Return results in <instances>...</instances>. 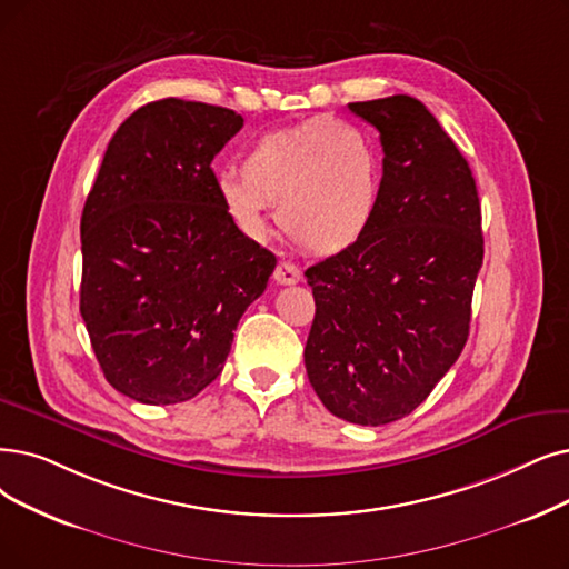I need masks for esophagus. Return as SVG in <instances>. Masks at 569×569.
I'll return each instance as SVG.
<instances>
[{
  "mask_svg": "<svg viewBox=\"0 0 569 569\" xmlns=\"http://www.w3.org/2000/svg\"><path fill=\"white\" fill-rule=\"evenodd\" d=\"M272 278H276L278 284H293V282L301 280V270L289 261H280L276 272H272Z\"/></svg>",
  "mask_w": 569,
  "mask_h": 569,
  "instance_id": "esophagus-1",
  "label": "esophagus"
}]
</instances>
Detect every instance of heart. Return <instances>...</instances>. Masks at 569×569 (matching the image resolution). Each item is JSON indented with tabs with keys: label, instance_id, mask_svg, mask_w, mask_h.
Masks as SVG:
<instances>
[{
	"label": "heart",
	"instance_id": "heart-1",
	"mask_svg": "<svg viewBox=\"0 0 569 569\" xmlns=\"http://www.w3.org/2000/svg\"><path fill=\"white\" fill-rule=\"evenodd\" d=\"M242 177H219L226 212L249 238L268 231V206L303 249L333 257L355 247L378 212L380 156L361 128L331 117L261 134L242 156Z\"/></svg>",
	"mask_w": 569,
	"mask_h": 569
}]
</instances>
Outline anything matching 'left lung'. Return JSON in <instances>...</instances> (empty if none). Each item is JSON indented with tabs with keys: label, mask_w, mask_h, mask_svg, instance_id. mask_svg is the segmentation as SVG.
Returning a JSON list of instances; mask_svg holds the SVG:
<instances>
[{
	"label": "left lung",
	"mask_w": 569,
	"mask_h": 569,
	"mask_svg": "<svg viewBox=\"0 0 569 569\" xmlns=\"http://www.w3.org/2000/svg\"><path fill=\"white\" fill-rule=\"evenodd\" d=\"M348 107L380 132V200L367 236L306 270L315 320L303 359L329 413L378 427L413 413L467 343L481 202L465 156L420 100Z\"/></svg>",
	"instance_id": "1"
}]
</instances>
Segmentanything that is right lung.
I'll return each instance as SVG.
<instances>
[{
	"label": "right lung",
	"instance_id": "right-lung-1",
	"mask_svg": "<svg viewBox=\"0 0 569 569\" xmlns=\"http://www.w3.org/2000/svg\"><path fill=\"white\" fill-rule=\"evenodd\" d=\"M233 109L166 98L104 151L81 214V317L113 390L151 406L193 399L221 373L276 254L226 212L214 156Z\"/></svg>",
	"mask_w": 569,
	"mask_h": 569
}]
</instances>
